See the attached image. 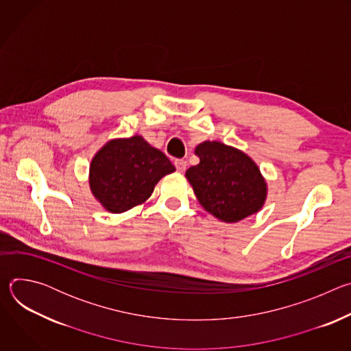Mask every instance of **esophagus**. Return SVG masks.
<instances>
[{
  "label": "esophagus",
  "instance_id": "esophagus-1",
  "mask_svg": "<svg viewBox=\"0 0 351 351\" xmlns=\"http://www.w3.org/2000/svg\"><path fill=\"white\" fill-rule=\"evenodd\" d=\"M186 161L184 160H176L175 161V167H176V169H178V172H180V173H183L184 171H186Z\"/></svg>",
  "mask_w": 351,
  "mask_h": 351
}]
</instances>
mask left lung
<instances>
[{"instance_id":"obj_1","label":"left lung","mask_w":351,"mask_h":351,"mask_svg":"<svg viewBox=\"0 0 351 351\" xmlns=\"http://www.w3.org/2000/svg\"><path fill=\"white\" fill-rule=\"evenodd\" d=\"M194 153L199 162L186 171V178L206 211L233 223L263 208L267 183L247 154L221 141H204Z\"/></svg>"}]
</instances>
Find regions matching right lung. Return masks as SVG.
I'll use <instances>...</instances> for the list:
<instances>
[{"label":"right lung","instance_id":"obj_1","mask_svg":"<svg viewBox=\"0 0 351 351\" xmlns=\"http://www.w3.org/2000/svg\"><path fill=\"white\" fill-rule=\"evenodd\" d=\"M175 167L141 136L108 141L93 157L88 183L93 195L114 214L125 213L152 195L161 178Z\"/></svg>","mask_w":351,"mask_h":351}]
</instances>
